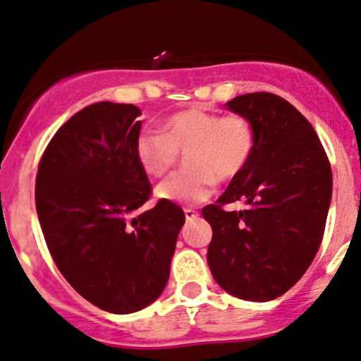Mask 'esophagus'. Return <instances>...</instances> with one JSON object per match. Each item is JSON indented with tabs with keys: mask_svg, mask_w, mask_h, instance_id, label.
Masks as SVG:
<instances>
[{
	"mask_svg": "<svg viewBox=\"0 0 361 361\" xmlns=\"http://www.w3.org/2000/svg\"><path fill=\"white\" fill-rule=\"evenodd\" d=\"M184 214H185V220H194V218L197 216V212H194V209H191V208H185L184 209Z\"/></svg>",
	"mask_w": 361,
	"mask_h": 361,
	"instance_id": "34e87169",
	"label": "esophagus"
}]
</instances>
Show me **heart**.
<instances>
[{"instance_id": "1", "label": "heart", "mask_w": 361, "mask_h": 361, "mask_svg": "<svg viewBox=\"0 0 361 361\" xmlns=\"http://www.w3.org/2000/svg\"><path fill=\"white\" fill-rule=\"evenodd\" d=\"M256 147L254 128L240 114H216L192 107L164 121V131H145L136 137L135 153L149 177H161L184 157V172L173 173L157 188V197L173 204L208 200L214 184L240 176Z\"/></svg>"}]
</instances>
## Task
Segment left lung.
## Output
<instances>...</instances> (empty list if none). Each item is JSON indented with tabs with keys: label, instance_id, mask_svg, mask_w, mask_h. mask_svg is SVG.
I'll use <instances>...</instances> for the list:
<instances>
[{
	"label": "left lung",
	"instance_id": "obj_1",
	"mask_svg": "<svg viewBox=\"0 0 361 361\" xmlns=\"http://www.w3.org/2000/svg\"><path fill=\"white\" fill-rule=\"evenodd\" d=\"M225 105L250 121L256 147L216 204L202 208L213 228L208 264L226 293L274 300L303 276L321 247L333 172L312 124L285 99L256 92ZM235 200L247 208L225 212L223 204Z\"/></svg>",
	"mask_w": 361,
	"mask_h": 361
}]
</instances>
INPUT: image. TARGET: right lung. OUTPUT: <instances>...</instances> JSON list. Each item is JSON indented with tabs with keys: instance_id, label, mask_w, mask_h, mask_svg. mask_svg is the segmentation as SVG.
Listing matches in <instances>:
<instances>
[{
	"instance_id": "obj_1",
	"label": "right lung",
	"mask_w": 361,
	"mask_h": 361,
	"mask_svg": "<svg viewBox=\"0 0 361 361\" xmlns=\"http://www.w3.org/2000/svg\"><path fill=\"white\" fill-rule=\"evenodd\" d=\"M141 111L99 102L76 112L44 152L35 208L66 281L95 307L133 314L160 297L184 212L159 201L140 213L152 185L136 160Z\"/></svg>"
}]
</instances>
